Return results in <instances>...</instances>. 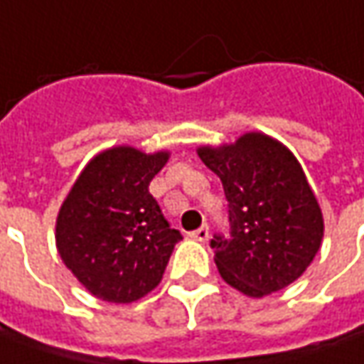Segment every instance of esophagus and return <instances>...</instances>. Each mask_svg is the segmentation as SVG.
<instances>
[{"mask_svg":"<svg viewBox=\"0 0 364 364\" xmlns=\"http://www.w3.org/2000/svg\"><path fill=\"white\" fill-rule=\"evenodd\" d=\"M189 237H191V240H197V242H207V237H209V228H207V225H201L199 230H195V232L189 233Z\"/></svg>","mask_w":364,"mask_h":364,"instance_id":"esophagus-1","label":"esophagus"}]
</instances>
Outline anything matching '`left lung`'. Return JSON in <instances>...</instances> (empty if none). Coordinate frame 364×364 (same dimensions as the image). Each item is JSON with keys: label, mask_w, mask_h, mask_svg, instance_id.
Segmentation results:
<instances>
[{"label": "left lung", "mask_w": 364, "mask_h": 364, "mask_svg": "<svg viewBox=\"0 0 364 364\" xmlns=\"http://www.w3.org/2000/svg\"><path fill=\"white\" fill-rule=\"evenodd\" d=\"M197 155L221 179L230 207V237L211 240L221 278L252 298L298 280L324 235L322 211L298 159L264 132L199 146Z\"/></svg>", "instance_id": "obj_1"}]
</instances>
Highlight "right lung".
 Listing matches in <instances>:
<instances>
[{
    "label": "right lung",
    "instance_id": "right-lung-1",
    "mask_svg": "<svg viewBox=\"0 0 364 364\" xmlns=\"http://www.w3.org/2000/svg\"><path fill=\"white\" fill-rule=\"evenodd\" d=\"M167 161V151L107 149L82 169L58 211V254L100 300L129 304L149 294L183 240L149 193Z\"/></svg>",
    "mask_w": 364,
    "mask_h": 364
}]
</instances>
